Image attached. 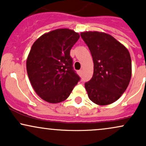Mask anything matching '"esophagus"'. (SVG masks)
Here are the masks:
<instances>
[{
    "instance_id": "obj_1",
    "label": "esophagus",
    "mask_w": 146,
    "mask_h": 146,
    "mask_svg": "<svg viewBox=\"0 0 146 146\" xmlns=\"http://www.w3.org/2000/svg\"><path fill=\"white\" fill-rule=\"evenodd\" d=\"M78 74L80 75H82V70H80V71H78Z\"/></svg>"
}]
</instances>
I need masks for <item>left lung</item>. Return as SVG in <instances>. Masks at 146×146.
<instances>
[{
	"instance_id": "1",
	"label": "left lung",
	"mask_w": 146,
	"mask_h": 146,
	"mask_svg": "<svg viewBox=\"0 0 146 146\" xmlns=\"http://www.w3.org/2000/svg\"><path fill=\"white\" fill-rule=\"evenodd\" d=\"M80 35L94 63L93 77L85 83L88 98L96 104H110L124 93L131 79L128 50L108 33L86 31Z\"/></svg>"
}]
</instances>
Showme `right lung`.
Instances as JSON below:
<instances>
[{
    "label": "right lung",
    "mask_w": 146,
    "mask_h": 146,
    "mask_svg": "<svg viewBox=\"0 0 146 146\" xmlns=\"http://www.w3.org/2000/svg\"><path fill=\"white\" fill-rule=\"evenodd\" d=\"M79 38L73 30L58 29L43 34L31 46L27 71L35 92L44 101H64L80 80L70 56Z\"/></svg>",
    "instance_id": "add662e5"
}]
</instances>
